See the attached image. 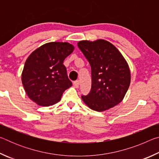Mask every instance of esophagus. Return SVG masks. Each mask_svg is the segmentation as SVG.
I'll use <instances>...</instances> for the list:
<instances>
[{"label":"esophagus","instance_id":"obj_1","mask_svg":"<svg viewBox=\"0 0 159 159\" xmlns=\"http://www.w3.org/2000/svg\"><path fill=\"white\" fill-rule=\"evenodd\" d=\"M73 84H74V86L75 88H79V84H80L79 80H76V81H74Z\"/></svg>","mask_w":159,"mask_h":159}]
</instances>
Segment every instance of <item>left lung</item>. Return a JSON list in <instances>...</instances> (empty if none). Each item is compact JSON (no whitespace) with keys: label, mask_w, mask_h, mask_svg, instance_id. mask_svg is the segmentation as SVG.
I'll use <instances>...</instances> for the list:
<instances>
[{"label":"left lung","mask_w":159,"mask_h":159,"mask_svg":"<svg viewBox=\"0 0 159 159\" xmlns=\"http://www.w3.org/2000/svg\"><path fill=\"white\" fill-rule=\"evenodd\" d=\"M91 66L92 85L90 93L82 95L91 109L103 111L123 100L130 83L128 64L114 45L104 40L78 43Z\"/></svg>","instance_id":"1"}]
</instances>
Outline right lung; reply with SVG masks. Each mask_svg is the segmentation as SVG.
Instances as JSON below:
<instances>
[{"instance_id": "right-lung-1", "label": "right lung", "mask_w": 159, "mask_h": 159, "mask_svg": "<svg viewBox=\"0 0 159 159\" xmlns=\"http://www.w3.org/2000/svg\"><path fill=\"white\" fill-rule=\"evenodd\" d=\"M74 49L68 43L51 42L29 55L24 66L21 81L32 101L47 107L60 100L62 93L72 85L63 62Z\"/></svg>"}]
</instances>
